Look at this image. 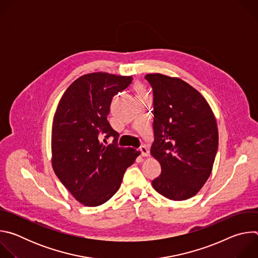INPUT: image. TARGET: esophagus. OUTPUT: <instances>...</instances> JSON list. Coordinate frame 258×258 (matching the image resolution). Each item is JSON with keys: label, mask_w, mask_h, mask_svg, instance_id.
Segmentation results:
<instances>
[{"label": "esophagus", "mask_w": 258, "mask_h": 258, "mask_svg": "<svg viewBox=\"0 0 258 258\" xmlns=\"http://www.w3.org/2000/svg\"><path fill=\"white\" fill-rule=\"evenodd\" d=\"M140 151H141V155H142L143 157H147V156H149V155H150L149 149L147 148L146 146H142L141 148H140Z\"/></svg>", "instance_id": "1"}]
</instances>
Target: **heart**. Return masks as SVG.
Listing matches in <instances>:
<instances>
[{
    "label": "heart",
    "mask_w": 258,
    "mask_h": 258,
    "mask_svg": "<svg viewBox=\"0 0 258 258\" xmlns=\"http://www.w3.org/2000/svg\"><path fill=\"white\" fill-rule=\"evenodd\" d=\"M134 89H135V92L137 93V95H138V96L144 95V89H143V87H142L140 84H137V85H135Z\"/></svg>",
    "instance_id": "heart-1"
}]
</instances>
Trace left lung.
Instances as JSON below:
<instances>
[{
    "instance_id": "1",
    "label": "left lung",
    "mask_w": 258,
    "mask_h": 258,
    "mask_svg": "<svg viewBox=\"0 0 258 258\" xmlns=\"http://www.w3.org/2000/svg\"><path fill=\"white\" fill-rule=\"evenodd\" d=\"M145 79L154 96L151 154L161 166L152 186L167 199L187 200L212 171L218 146L215 116L205 98L182 80L161 73Z\"/></svg>"
}]
</instances>
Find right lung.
<instances>
[{"label": "right lung", "instance_id": "add662e5", "mask_svg": "<svg viewBox=\"0 0 258 258\" xmlns=\"http://www.w3.org/2000/svg\"><path fill=\"white\" fill-rule=\"evenodd\" d=\"M132 81V77L107 72L88 73L73 82L58 103L52 125V166L64 187L85 206H99L111 198L125 169L141 154L117 147L119 134L107 120L113 97ZM102 135L114 136V144L104 145Z\"/></svg>", "mask_w": 258, "mask_h": 258}]
</instances>
